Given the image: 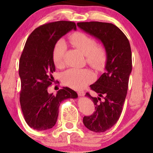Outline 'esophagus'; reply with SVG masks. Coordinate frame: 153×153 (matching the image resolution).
Here are the masks:
<instances>
[{"instance_id":"obj_1","label":"esophagus","mask_w":153,"mask_h":153,"mask_svg":"<svg viewBox=\"0 0 153 153\" xmlns=\"http://www.w3.org/2000/svg\"><path fill=\"white\" fill-rule=\"evenodd\" d=\"M78 94L79 96H83L85 95V92H83V91H78Z\"/></svg>"}]
</instances>
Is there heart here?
I'll return each instance as SVG.
<instances>
[{
    "instance_id": "1",
    "label": "heart",
    "mask_w": 153,
    "mask_h": 153,
    "mask_svg": "<svg viewBox=\"0 0 153 153\" xmlns=\"http://www.w3.org/2000/svg\"><path fill=\"white\" fill-rule=\"evenodd\" d=\"M71 43L75 48L85 55L88 64L94 69L101 71L106 65L107 52L102 46L97 45L94 38L81 32L72 34L70 37ZM67 49L66 44L59 40L54 46L52 52V59L57 68L64 66V56ZM94 73L88 69L71 68L63 73L62 82L68 86L75 89H81L94 80Z\"/></svg>"
}]
</instances>
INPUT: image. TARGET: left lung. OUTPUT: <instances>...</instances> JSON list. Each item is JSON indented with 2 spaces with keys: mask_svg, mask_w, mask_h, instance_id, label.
Instances as JSON below:
<instances>
[{
  "mask_svg": "<svg viewBox=\"0 0 153 153\" xmlns=\"http://www.w3.org/2000/svg\"><path fill=\"white\" fill-rule=\"evenodd\" d=\"M77 25L99 39L107 52L106 72L90 85L98 96L85 94L93 101L96 111L82 120L89 130L103 132L114 125L122 114L132 68L130 44L125 34L110 23L79 22Z\"/></svg>",
  "mask_w": 153,
  "mask_h": 153,
  "instance_id": "1",
  "label": "left lung"
}]
</instances>
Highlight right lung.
Here are the masks:
<instances>
[{"instance_id": "right-lung-1", "label": "right lung", "mask_w": 153, "mask_h": 153, "mask_svg": "<svg viewBox=\"0 0 153 153\" xmlns=\"http://www.w3.org/2000/svg\"><path fill=\"white\" fill-rule=\"evenodd\" d=\"M72 29L74 22H54L39 26L28 37L19 61L21 78L20 103L24 119L29 127L38 131L55 125L59 106L67 99H76L77 93L63 87L56 94H49L55 66L52 52L57 41Z\"/></svg>"}]
</instances>
